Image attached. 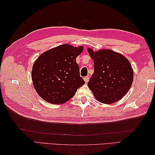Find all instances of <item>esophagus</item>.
Wrapping results in <instances>:
<instances>
[{"mask_svg": "<svg viewBox=\"0 0 155 155\" xmlns=\"http://www.w3.org/2000/svg\"><path fill=\"white\" fill-rule=\"evenodd\" d=\"M84 81H85V83H87L88 82V81H89V77H85L84 78Z\"/></svg>", "mask_w": 155, "mask_h": 155, "instance_id": "1", "label": "esophagus"}]
</instances>
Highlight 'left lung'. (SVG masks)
<instances>
[{
  "instance_id": "1",
  "label": "left lung",
  "mask_w": 155,
  "mask_h": 155,
  "mask_svg": "<svg viewBox=\"0 0 155 155\" xmlns=\"http://www.w3.org/2000/svg\"><path fill=\"white\" fill-rule=\"evenodd\" d=\"M94 62V73L88 83L98 101L112 104L120 100L133 82V70L128 59L112 50L94 52L88 48Z\"/></svg>"
}]
</instances>
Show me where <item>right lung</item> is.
<instances>
[{
	"label": "right lung",
	"instance_id": "obj_1",
	"mask_svg": "<svg viewBox=\"0 0 155 155\" xmlns=\"http://www.w3.org/2000/svg\"><path fill=\"white\" fill-rule=\"evenodd\" d=\"M83 47L62 45L39 56L32 69V81L37 93L52 104H62L85 84L80 76L76 58Z\"/></svg>",
	"mask_w": 155,
	"mask_h": 155
}]
</instances>
